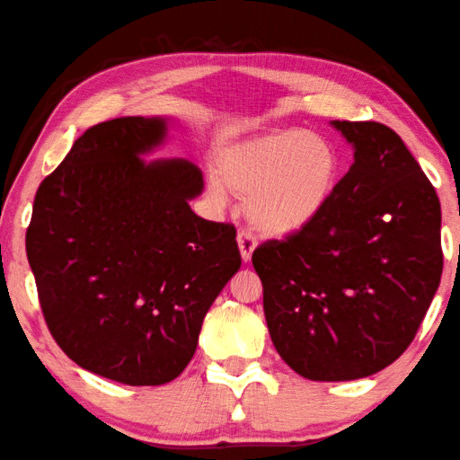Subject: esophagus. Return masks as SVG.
I'll use <instances>...</instances> for the list:
<instances>
[{"label": "esophagus", "mask_w": 460, "mask_h": 460, "mask_svg": "<svg viewBox=\"0 0 460 460\" xmlns=\"http://www.w3.org/2000/svg\"><path fill=\"white\" fill-rule=\"evenodd\" d=\"M237 245H239V252H241V259H243V263L252 261V255L257 247V241L249 231H239L237 233Z\"/></svg>", "instance_id": "1"}]
</instances>
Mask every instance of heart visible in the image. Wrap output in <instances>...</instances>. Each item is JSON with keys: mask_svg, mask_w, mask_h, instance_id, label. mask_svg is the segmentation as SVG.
Wrapping results in <instances>:
<instances>
[{"mask_svg": "<svg viewBox=\"0 0 460 460\" xmlns=\"http://www.w3.org/2000/svg\"><path fill=\"white\" fill-rule=\"evenodd\" d=\"M341 174L338 148L317 132L278 130L221 150L208 199L217 207L231 195L245 199L259 233L286 237L320 217L336 195Z\"/></svg>", "mask_w": 460, "mask_h": 460, "instance_id": "obj_1", "label": "heart"}]
</instances>
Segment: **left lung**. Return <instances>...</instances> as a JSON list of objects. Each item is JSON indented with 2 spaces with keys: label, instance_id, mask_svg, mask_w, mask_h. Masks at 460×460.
<instances>
[{
  "label": "left lung",
  "instance_id": "1",
  "mask_svg": "<svg viewBox=\"0 0 460 460\" xmlns=\"http://www.w3.org/2000/svg\"><path fill=\"white\" fill-rule=\"evenodd\" d=\"M354 163L328 208L253 252L267 330L307 380L372 376L411 346L442 275L440 203L420 164L380 122L332 120Z\"/></svg>",
  "mask_w": 460,
  "mask_h": 460
}]
</instances>
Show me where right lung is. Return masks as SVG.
Listing matches in <instances>:
<instances>
[{
	"mask_svg": "<svg viewBox=\"0 0 460 460\" xmlns=\"http://www.w3.org/2000/svg\"><path fill=\"white\" fill-rule=\"evenodd\" d=\"M172 119L127 116L82 135L41 181L26 233L40 305L80 368L161 386L187 368L208 307L239 271L235 227L197 217L203 174L161 148Z\"/></svg>",
	"mask_w": 460,
	"mask_h": 460,
	"instance_id": "obj_1",
	"label": "right lung"
}]
</instances>
